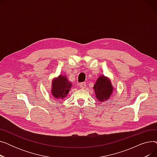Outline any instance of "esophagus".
Returning a JSON list of instances; mask_svg holds the SVG:
<instances>
[{"label": "esophagus", "instance_id": "1", "mask_svg": "<svg viewBox=\"0 0 157 157\" xmlns=\"http://www.w3.org/2000/svg\"><path fill=\"white\" fill-rule=\"evenodd\" d=\"M86 86V83H81L79 84V87H80L81 88H82V89L85 88Z\"/></svg>", "mask_w": 157, "mask_h": 157}]
</instances>
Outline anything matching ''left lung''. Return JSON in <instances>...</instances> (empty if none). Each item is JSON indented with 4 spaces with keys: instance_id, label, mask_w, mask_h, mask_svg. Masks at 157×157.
Returning a JSON list of instances; mask_svg holds the SVG:
<instances>
[{
    "instance_id": "1",
    "label": "left lung",
    "mask_w": 157,
    "mask_h": 157,
    "mask_svg": "<svg viewBox=\"0 0 157 157\" xmlns=\"http://www.w3.org/2000/svg\"><path fill=\"white\" fill-rule=\"evenodd\" d=\"M95 97L101 102L109 99L114 91V87L108 77L101 75L97 79L94 86Z\"/></svg>"
}]
</instances>
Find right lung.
<instances>
[{"mask_svg":"<svg viewBox=\"0 0 157 157\" xmlns=\"http://www.w3.org/2000/svg\"><path fill=\"white\" fill-rule=\"evenodd\" d=\"M72 85L65 75L60 74L52 80L51 89L52 96L56 99H63L67 96Z\"/></svg>","mask_w":157,"mask_h":157,"instance_id":"1","label":"right lung"}]
</instances>
